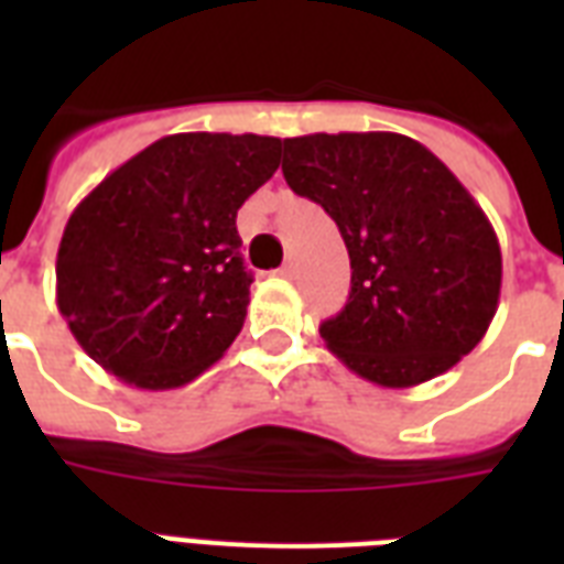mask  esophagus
<instances>
[{"instance_id":"34e87169","label":"esophagus","mask_w":564,"mask_h":564,"mask_svg":"<svg viewBox=\"0 0 564 564\" xmlns=\"http://www.w3.org/2000/svg\"><path fill=\"white\" fill-rule=\"evenodd\" d=\"M295 269H299L295 257H286V263L281 265V274H283V278H292V274H295Z\"/></svg>"}]
</instances>
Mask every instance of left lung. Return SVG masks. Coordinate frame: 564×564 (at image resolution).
<instances>
[{"instance_id": "left-lung-1", "label": "left lung", "mask_w": 564, "mask_h": 564, "mask_svg": "<svg viewBox=\"0 0 564 564\" xmlns=\"http://www.w3.org/2000/svg\"><path fill=\"white\" fill-rule=\"evenodd\" d=\"M292 193L325 207L351 257V295L318 327L369 383L410 389L477 348L498 313V234L419 140L343 131L283 140Z\"/></svg>"}]
</instances>
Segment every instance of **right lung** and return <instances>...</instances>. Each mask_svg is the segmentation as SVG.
Returning a JSON list of instances; mask_svg holds the SVG:
<instances>
[{
	"instance_id": "obj_1",
	"label": "right lung",
	"mask_w": 564,
	"mask_h": 564,
	"mask_svg": "<svg viewBox=\"0 0 564 564\" xmlns=\"http://www.w3.org/2000/svg\"><path fill=\"white\" fill-rule=\"evenodd\" d=\"M278 163V137L170 134L82 198L57 246L55 295L90 360L163 392L228 351L251 286L237 210Z\"/></svg>"
}]
</instances>
